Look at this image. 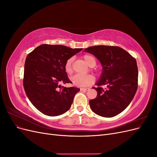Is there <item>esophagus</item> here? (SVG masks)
<instances>
[{"mask_svg": "<svg viewBox=\"0 0 157 157\" xmlns=\"http://www.w3.org/2000/svg\"><path fill=\"white\" fill-rule=\"evenodd\" d=\"M88 90H89L88 88H80V90H81V91H84V92H86Z\"/></svg>", "mask_w": 157, "mask_h": 157, "instance_id": "1", "label": "esophagus"}]
</instances>
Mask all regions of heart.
<instances>
[{
  "instance_id": "1",
  "label": "heart",
  "mask_w": 157,
  "mask_h": 157,
  "mask_svg": "<svg viewBox=\"0 0 157 157\" xmlns=\"http://www.w3.org/2000/svg\"><path fill=\"white\" fill-rule=\"evenodd\" d=\"M84 61L90 67H94L96 64V61L94 57L91 55L86 54L83 56ZM74 58H69L65 63V70L66 73H71L72 72V65L73 62ZM71 80L73 84L76 86L78 87H85L92 84L95 80L94 77L91 75H80L77 74L73 76L71 78Z\"/></svg>"
}]
</instances>
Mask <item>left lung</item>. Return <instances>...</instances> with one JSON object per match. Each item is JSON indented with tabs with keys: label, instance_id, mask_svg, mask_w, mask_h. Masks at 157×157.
I'll return each instance as SVG.
<instances>
[{
	"label": "left lung",
	"instance_id": "8db88e82",
	"mask_svg": "<svg viewBox=\"0 0 157 157\" xmlns=\"http://www.w3.org/2000/svg\"><path fill=\"white\" fill-rule=\"evenodd\" d=\"M100 61L102 72L93 87L96 98L89 101L92 111L103 117H113L129 105L137 89L138 69L134 58L118 46H95L85 48ZM106 88L103 89L102 86Z\"/></svg>",
	"mask_w": 157,
	"mask_h": 157
}]
</instances>
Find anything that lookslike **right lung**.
Instances as JSON below:
<instances>
[{"instance_id":"1","label":"right lung","mask_w":157,"mask_h":157,"mask_svg":"<svg viewBox=\"0 0 157 157\" xmlns=\"http://www.w3.org/2000/svg\"><path fill=\"white\" fill-rule=\"evenodd\" d=\"M82 50L44 44L27 55L23 87L31 103L44 115L58 116L70 109L80 88L61 86L59 84L71 82L65 63Z\"/></svg>"}]
</instances>
